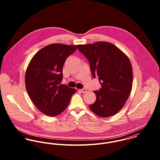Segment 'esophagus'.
<instances>
[{
	"mask_svg": "<svg viewBox=\"0 0 160 160\" xmlns=\"http://www.w3.org/2000/svg\"><path fill=\"white\" fill-rule=\"evenodd\" d=\"M79 91L82 93H86L87 92V89H79Z\"/></svg>",
	"mask_w": 160,
	"mask_h": 160,
	"instance_id": "obj_1",
	"label": "esophagus"
}]
</instances>
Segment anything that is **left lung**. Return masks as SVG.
<instances>
[{
    "mask_svg": "<svg viewBox=\"0 0 160 160\" xmlns=\"http://www.w3.org/2000/svg\"><path fill=\"white\" fill-rule=\"evenodd\" d=\"M78 49L89 60L93 77L97 76L102 84L99 91H93L96 100L89 108L101 118L116 114L132 91L133 72L129 58L107 42L78 45Z\"/></svg>",
    "mask_w": 160,
    "mask_h": 160,
    "instance_id": "8db88e82",
    "label": "left lung"
}]
</instances>
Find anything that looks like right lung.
<instances>
[{"instance_id": "1", "label": "right lung", "mask_w": 160, "mask_h": 160, "mask_svg": "<svg viewBox=\"0 0 160 160\" xmlns=\"http://www.w3.org/2000/svg\"><path fill=\"white\" fill-rule=\"evenodd\" d=\"M78 45L52 44L39 50L26 71L25 85L28 95L44 114L56 116L68 107L76 89L60 84L63 66Z\"/></svg>"}]
</instances>
